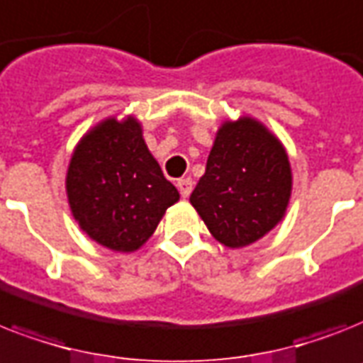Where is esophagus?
Listing matches in <instances>:
<instances>
[{
	"mask_svg": "<svg viewBox=\"0 0 363 363\" xmlns=\"http://www.w3.org/2000/svg\"><path fill=\"white\" fill-rule=\"evenodd\" d=\"M177 188H179V192H181L182 198H188V196L192 194L194 181L192 179H179V181H177Z\"/></svg>",
	"mask_w": 363,
	"mask_h": 363,
	"instance_id": "obj_1",
	"label": "esophagus"
}]
</instances>
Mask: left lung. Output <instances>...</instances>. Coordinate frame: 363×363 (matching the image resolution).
<instances>
[{
	"label": "left lung",
	"mask_w": 363,
	"mask_h": 363,
	"mask_svg": "<svg viewBox=\"0 0 363 363\" xmlns=\"http://www.w3.org/2000/svg\"><path fill=\"white\" fill-rule=\"evenodd\" d=\"M292 192L286 150L254 118L224 122L190 203L230 248L258 241L282 220Z\"/></svg>",
	"instance_id": "8db88e82"
}]
</instances>
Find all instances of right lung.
Masks as SVG:
<instances>
[{"label": "right lung", "mask_w": 363, "mask_h": 363, "mask_svg": "<svg viewBox=\"0 0 363 363\" xmlns=\"http://www.w3.org/2000/svg\"><path fill=\"white\" fill-rule=\"evenodd\" d=\"M71 213L86 235L116 252L147 242L179 192L148 152L141 124L107 118L88 131L71 156Z\"/></svg>", "instance_id": "1"}]
</instances>
